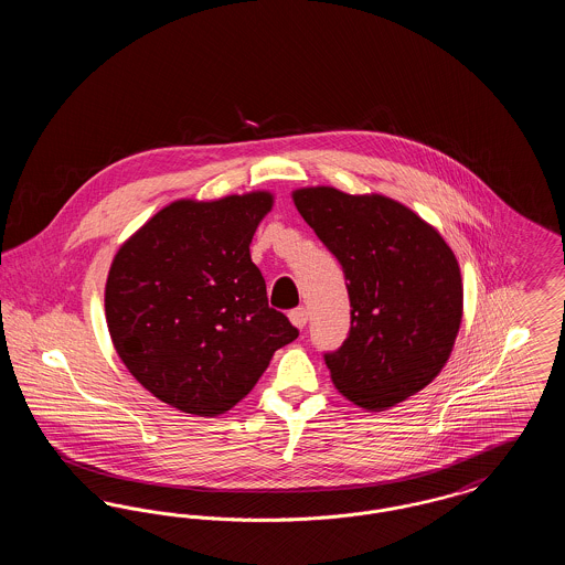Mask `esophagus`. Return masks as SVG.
I'll list each match as a JSON object with an SVG mask.
<instances>
[{
  "label": "esophagus",
  "instance_id": "34e87169",
  "mask_svg": "<svg viewBox=\"0 0 565 565\" xmlns=\"http://www.w3.org/2000/svg\"><path fill=\"white\" fill-rule=\"evenodd\" d=\"M307 320H309V313L305 307H296L290 311V322L295 323L296 328H305Z\"/></svg>",
  "mask_w": 565,
  "mask_h": 565
}]
</instances>
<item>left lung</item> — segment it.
Masks as SVG:
<instances>
[{
	"instance_id": "obj_1",
	"label": "left lung",
	"mask_w": 565,
	"mask_h": 565,
	"mask_svg": "<svg viewBox=\"0 0 565 565\" xmlns=\"http://www.w3.org/2000/svg\"><path fill=\"white\" fill-rule=\"evenodd\" d=\"M292 196L348 281V339L323 353L337 390L369 411L403 403L443 371L456 343L463 292L451 247L381 194L318 186Z\"/></svg>"
}]
</instances>
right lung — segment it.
I'll list each match as a JSON object with an SVG mask.
<instances>
[{"label": "right lung", "mask_w": 565, "mask_h": 565, "mask_svg": "<svg viewBox=\"0 0 565 565\" xmlns=\"http://www.w3.org/2000/svg\"><path fill=\"white\" fill-rule=\"evenodd\" d=\"M269 192L175 201L109 267L106 320L129 373L162 403L215 417L249 394L298 330L269 307L249 243Z\"/></svg>", "instance_id": "1"}]
</instances>
